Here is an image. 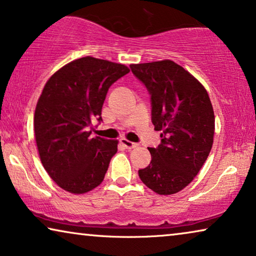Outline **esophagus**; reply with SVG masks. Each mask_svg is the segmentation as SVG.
<instances>
[{"instance_id": "34e87169", "label": "esophagus", "mask_w": 256, "mask_h": 256, "mask_svg": "<svg viewBox=\"0 0 256 256\" xmlns=\"http://www.w3.org/2000/svg\"><path fill=\"white\" fill-rule=\"evenodd\" d=\"M120 143L126 148V149H128V150H132V149H134V148L137 146L136 143L130 142V140H126V138H121L120 140Z\"/></svg>"}]
</instances>
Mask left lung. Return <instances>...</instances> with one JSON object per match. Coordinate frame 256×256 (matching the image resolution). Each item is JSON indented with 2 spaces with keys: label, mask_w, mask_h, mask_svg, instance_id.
Wrapping results in <instances>:
<instances>
[{
  "label": "left lung",
  "mask_w": 256,
  "mask_h": 256,
  "mask_svg": "<svg viewBox=\"0 0 256 256\" xmlns=\"http://www.w3.org/2000/svg\"><path fill=\"white\" fill-rule=\"evenodd\" d=\"M130 68L150 92L154 130L162 132V143L149 148L151 162L138 176L157 194H176L194 180L212 148L214 114L209 94L171 60Z\"/></svg>",
  "instance_id": "left-lung-1"
}]
</instances>
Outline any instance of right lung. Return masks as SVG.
Here are the masks:
<instances>
[{
  "label": "right lung",
  "instance_id": "obj_1",
  "mask_svg": "<svg viewBox=\"0 0 256 256\" xmlns=\"http://www.w3.org/2000/svg\"><path fill=\"white\" fill-rule=\"evenodd\" d=\"M129 72L124 64L85 56L46 82L34 110V136L44 168L62 190L85 194L102 182L119 140L91 137L88 127L102 120L108 88Z\"/></svg>",
  "mask_w": 256,
  "mask_h": 256
}]
</instances>
